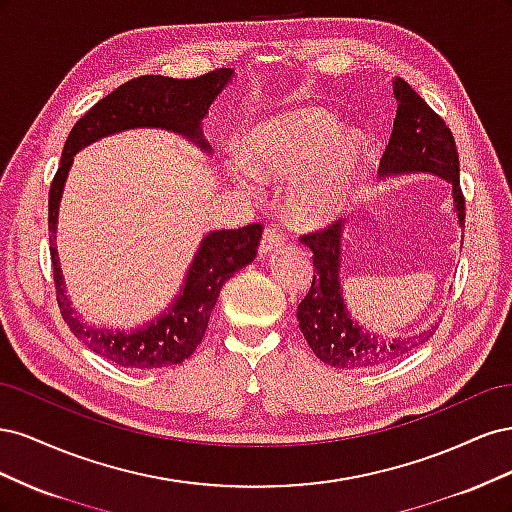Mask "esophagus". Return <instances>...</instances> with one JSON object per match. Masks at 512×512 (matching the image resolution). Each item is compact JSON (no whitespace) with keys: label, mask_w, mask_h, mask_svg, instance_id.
Segmentation results:
<instances>
[{"label":"esophagus","mask_w":512,"mask_h":512,"mask_svg":"<svg viewBox=\"0 0 512 512\" xmlns=\"http://www.w3.org/2000/svg\"><path fill=\"white\" fill-rule=\"evenodd\" d=\"M282 243H284V237L280 235V232H277L275 228H267L265 235H262V239H260L258 254H260V256H267V254L275 252L277 247H280Z\"/></svg>","instance_id":"34e87169"}]
</instances>
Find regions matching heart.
<instances>
[{
	"mask_svg": "<svg viewBox=\"0 0 512 512\" xmlns=\"http://www.w3.org/2000/svg\"><path fill=\"white\" fill-rule=\"evenodd\" d=\"M237 181L284 183L288 220L318 228L342 218L359 194L367 168L363 134L339 126L320 106L290 108L245 134L243 162L230 164Z\"/></svg>",
	"mask_w": 512,
	"mask_h": 512,
	"instance_id": "b5f03b06",
	"label": "heart"
}]
</instances>
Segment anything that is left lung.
<instances>
[{"label":"left lung","instance_id":"obj_1","mask_svg":"<svg viewBox=\"0 0 512 512\" xmlns=\"http://www.w3.org/2000/svg\"><path fill=\"white\" fill-rule=\"evenodd\" d=\"M393 94L397 117L382 156V177L425 173L444 179L451 185V205L457 224L463 228L466 203L459 188V156L451 130L404 79L393 81ZM301 241L314 252L316 273L312 288L299 303L297 320L305 342L322 363L339 369L378 367L425 344L436 331L438 324H429V329L416 335L384 337L363 329V324L352 318L344 299L342 269L350 241L342 235V224L312 232Z\"/></svg>","mask_w":512,"mask_h":512}]
</instances>
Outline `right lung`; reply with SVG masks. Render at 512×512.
<instances>
[{"label":"right lung","instance_id":"1","mask_svg":"<svg viewBox=\"0 0 512 512\" xmlns=\"http://www.w3.org/2000/svg\"><path fill=\"white\" fill-rule=\"evenodd\" d=\"M232 79H235V70L230 68L213 70L198 79H168L158 74L138 76L91 106L74 123L66 138L59 170L49 192V243L57 303L70 331L91 352L119 367L160 369L190 359L207 331V322L218 303L222 286L256 258L262 226L250 224L239 230L207 232L196 247L177 297L160 316L145 322L143 327L130 331L94 327L72 307L55 245L59 203L74 156L106 136L136 128L173 132L209 156L211 145L203 134V119L209 113V106Z\"/></svg>","mask_w":512,"mask_h":512}]
</instances>
